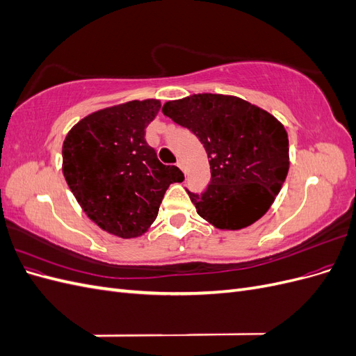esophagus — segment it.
Listing matches in <instances>:
<instances>
[{
    "instance_id": "34e87169",
    "label": "esophagus",
    "mask_w": 356,
    "mask_h": 356,
    "mask_svg": "<svg viewBox=\"0 0 356 356\" xmlns=\"http://www.w3.org/2000/svg\"><path fill=\"white\" fill-rule=\"evenodd\" d=\"M177 166H178V168H179L182 172H184V174H186V165H184V161H182V160H178Z\"/></svg>"
}]
</instances>
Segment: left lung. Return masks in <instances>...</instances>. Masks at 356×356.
Listing matches in <instances>:
<instances>
[{
    "mask_svg": "<svg viewBox=\"0 0 356 356\" xmlns=\"http://www.w3.org/2000/svg\"><path fill=\"white\" fill-rule=\"evenodd\" d=\"M165 115L203 144L211 182L203 193L187 190L196 211L221 230H241L272 207L289 169L284 124L238 96L199 93L169 101Z\"/></svg>",
    "mask_w": 356,
    "mask_h": 356,
    "instance_id": "obj_1",
    "label": "left lung"
}]
</instances>
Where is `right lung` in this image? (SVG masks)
<instances>
[{"label": "right lung", "instance_id": "1", "mask_svg": "<svg viewBox=\"0 0 356 356\" xmlns=\"http://www.w3.org/2000/svg\"><path fill=\"white\" fill-rule=\"evenodd\" d=\"M160 101H131L110 106L75 124L62 147V170L88 217L123 239L144 234L159 213L172 182L184 174L160 163L145 141Z\"/></svg>", "mask_w": 356, "mask_h": 356}]
</instances>
